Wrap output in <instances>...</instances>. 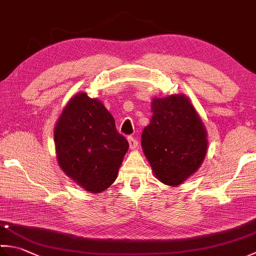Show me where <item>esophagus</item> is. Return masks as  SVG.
<instances>
[{
	"label": "esophagus",
	"instance_id": "esophagus-1",
	"mask_svg": "<svg viewBox=\"0 0 256 256\" xmlns=\"http://www.w3.org/2000/svg\"><path fill=\"white\" fill-rule=\"evenodd\" d=\"M128 145H130V148L131 150H135L138 148V140L133 138V136H128Z\"/></svg>",
	"mask_w": 256,
	"mask_h": 256
}]
</instances>
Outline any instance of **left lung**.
<instances>
[{
    "label": "left lung",
    "instance_id": "left-lung-1",
    "mask_svg": "<svg viewBox=\"0 0 256 256\" xmlns=\"http://www.w3.org/2000/svg\"><path fill=\"white\" fill-rule=\"evenodd\" d=\"M153 116L142 134L143 152L156 177L177 186L192 175L206 152V132L184 94L155 98Z\"/></svg>",
    "mask_w": 256,
    "mask_h": 256
}]
</instances>
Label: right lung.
Segmentation results:
<instances>
[{
  "label": "right lung",
  "mask_w": 256,
  "mask_h": 256,
  "mask_svg": "<svg viewBox=\"0 0 256 256\" xmlns=\"http://www.w3.org/2000/svg\"><path fill=\"white\" fill-rule=\"evenodd\" d=\"M54 138L59 166L90 192L110 187L128 150L111 113L86 92L72 96L64 108Z\"/></svg>",
  "instance_id": "1"
}]
</instances>
